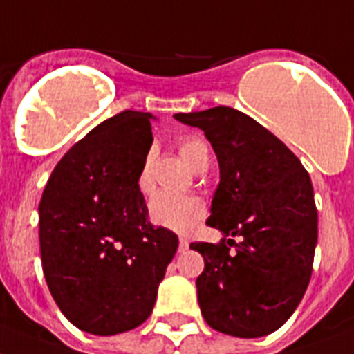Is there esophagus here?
Masks as SVG:
<instances>
[{"label": "esophagus", "instance_id": "34e87169", "mask_svg": "<svg viewBox=\"0 0 354 354\" xmlns=\"http://www.w3.org/2000/svg\"><path fill=\"white\" fill-rule=\"evenodd\" d=\"M187 248H189V241H187V239H183V237H180V245H178V252H185Z\"/></svg>", "mask_w": 354, "mask_h": 354}]
</instances>
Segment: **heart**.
Listing matches in <instances>:
<instances>
[{"label": "heart", "instance_id": "obj_1", "mask_svg": "<svg viewBox=\"0 0 354 354\" xmlns=\"http://www.w3.org/2000/svg\"><path fill=\"white\" fill-rule=\"evenodd\" d=\"M178 151L192 171L200 172L209 167L210 147L201 136H185L178 142ZM136 187L142 194H149L154 189L153 180V154H147L142 162V167L136 176ZM203 201L194 196H178L169 192H160L151 200L149 218L154 225L167 228L171 232L187 234L196 227V223L203 218Z\"/></svg>", "mask_w": 354, "mask_h": 354}]
</instances>
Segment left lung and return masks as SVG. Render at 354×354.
<instances>
[{"label":"left lung","mask_w":354,"mask_h":354,"mask_svg":"<svg viewBox=\"0 0 354 354\" xmlns=\"http://www.w3.org/2000/svg\"><path fill=\"white\" fill-rule=\"evenodd\" d=\"M174 118L205 131L219 162L207 225L225 237L191 245L205 261L196 279L201 315L232 337L273 333L297 310L313 272L319 221L310 174L277 136L237 109Z\"/></svg>","instance_id":"1"}]
</instances>
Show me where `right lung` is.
Returning a JSON list of instances; mask_svg holds the SVG:
<instances>
[{
  "label": "right lung",
  "mask_w": 354,
  "mask_h": 354,
  "mask_svg": "<svg viewBox=\"0 0 354 354\" xmlns=\"http://www.w3.org/2000/svg\"><path fill=\"white\" fill-rule=\"evenodd\" d=\"M151 144V113L126 109L77 142L44 187V279L62 315L86 333L138 328L176 254L178 236L149 221L136 187Z\"/></svg>",
  "instance_id": "1"
}]
</instances>
